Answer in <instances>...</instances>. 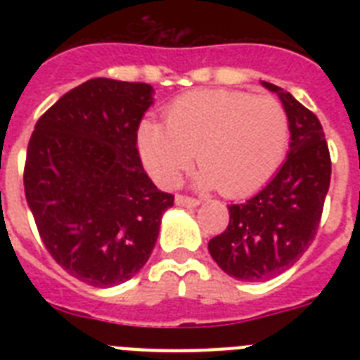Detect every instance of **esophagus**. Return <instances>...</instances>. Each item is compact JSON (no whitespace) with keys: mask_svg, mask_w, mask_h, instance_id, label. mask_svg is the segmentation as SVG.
Wrapping results in <instances>:
<instances>
[{"mask_svg":"<svg viewBox=\"0 0 360 360\" xmlns=\"http://www.w3.org/2000/svg\"><path fill=\"white\" fill-rule=\"evenodd\" d=\"M175 203L177 205H185V207H196V205H200V200L192 196H185V194H177L175 196Z\"/></svg>","mask_w":360,"mask_h":360,"instance_id":"obj_1","label":"esophagus"}]
</instances>
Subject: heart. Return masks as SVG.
Listing matches in <instances>:
<instances>
[{
  "mask_svg": "<svg viewBox=\"0 0 360 360\" xmlns=\"http://www.w3.org/2000/svg\"><path fill=\"white\" fill-rule=\"evenodd\" d=\"M290 120L271 95L200 89L166 110V127L141 121L138 147L149 174L175 186L196 155L198 185L245 196L278 169L288 151Z\"/></svg>",
  "mask_w": 360,
  "mask_h": 360,
  "instance_id": "1",
  "label": "heart"
}]
</instances>
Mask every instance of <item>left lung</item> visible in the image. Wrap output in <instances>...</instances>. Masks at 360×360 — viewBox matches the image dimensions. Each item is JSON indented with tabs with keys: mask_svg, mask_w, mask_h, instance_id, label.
Here are the masks:
<instances>
[{
	"mask_svg": "<svg viewBox=\"0 0 360 360\" xmlns=\"http://www.w3.org/2000/svg\"><path fill=\"white\" fill-rule=\"evenodd\" d=\"M278 93L290 120V153L278 174L243 203H231L230 222L209 240L219 267L237 280L259 282L284 273L312 245L330 185V155L323 127L282 87Z\"/></svg>",
	"mask_w": 360,
	"mask_h": 360,
	"instance_id": "1",
	"label": "left lung"
}]
</instances>
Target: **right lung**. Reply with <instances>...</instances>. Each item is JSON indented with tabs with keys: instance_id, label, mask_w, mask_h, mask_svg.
Here are the masks:
<instances>
[{
	"instance_id": "add662e5",
	"label": "right lung",
	"mask_w": 360,
	"mask_h": 360,
	"mask_svg": "<svg viewBox=\"0 0 360 360\" xmlns=\"http://www.w3.org/2000/svg\"><path fill=\"white\" fill-rule=\"evenodd\" d=\"M151 104L149 84L93 78L50 106L27 143L24 188L39 236L58 265L95 288L146 265L174 205L136 146Z\"/></svg>"
}]
</instances>
